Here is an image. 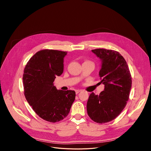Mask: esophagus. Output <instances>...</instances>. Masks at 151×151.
Listing matches in <instances>:
<instances>
[{
  "label": "esophagus",
  "mask_w": 151,
  "mask_h": 151,
  "mask_svg": "<svg viewBox=\"0 0 151 151\" xmlns=\"http://www.w3.org/2000/svg\"><path fill=\"white\" fill-rule=\"evenodd\" d=\"M81 91H82L81 90H75V92H76V94H78L79 93H80Z\"/></svg>",
  "instance_id": "esophagus-1"
}]
</instances>
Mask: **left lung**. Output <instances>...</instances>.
Wrapping results in <instances>:
<instances>
[{
    "mask_svg": "<svg viewBox=\"0 0 151 151\" xmlns=\"http://www.w3.org/2000/svg\"><path fill=\"white\" fill-rule=\"evenodd\" d=\"M92 52L101 62L99 76L104 85L99 96L92 93L87 104L90 118L99 124L108 122L122 111L129 99L132 77L126 61L117 51L96 49Z\"/></svg>",
    "mask_w": 151,
    "mask_h": 151,
    "instance_id": "left-lung-1",
    "label": "left lung"
}]
</instances>
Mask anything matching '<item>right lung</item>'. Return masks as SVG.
Listing matches in <instances>:
<instances>
[{
  "label": "right lung",
  "instance_id": "add662e5",
  "mask_svg": "<svg viewBox=\"0 0 151 151\" xmlns=\"http://www.w3.org/2000/svg\"><path fill=\"white\" fill-rule=\"evenodd\" d=\"M67 52L44 50L28 61L23 77L24 95L35 113L43 119L55 122L66 118L75 99V91L57 90L54 85L57 76L64 69Z\"/></svg>",
  "mask_w": 151,
  "mask_h": 151
}]
</instances>
